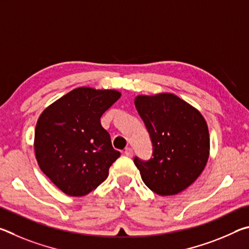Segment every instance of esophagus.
Listing matches in <instances>:
<instances>
[{"label":"esophagus","instance_id":"1","mask_svg":"<svg viewBox=\"0 0 249 249\" xmlns=\"http://www.w3.org/2000/svg\"><path fill=\"white\" fill-rule=\"evenodd\" d=\"M124 154H125L126 156H128V157H132V156H133V149L130 148V147H127V148L125 149Z\"/></svg>","mask_w":249,"mask_h":249}]
</instances>
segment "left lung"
<instances>
[{
	"label": "left lung",
	"instance_id": "1",
	"mask_svg": "<svg viewBox=\"0 0 249 249\" xmlns=\"http://www.w3.org/2000/svg\"><path fill=\"white\" fill-rule=\"evenodd\" d=\"M135 107L153 142V158L135 157V166L153 192L178 195L199 178L208 162V124L196 107L172 93L137 95Z\"/></svg>",
	"mask_w": 249,
	"mask_h": 249
}]
</instances>
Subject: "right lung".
Returning a JSON list of instances; mask_svg holds the SVG:
<instances>
[{"label":"right lung","instance_id":"1","mask_svg":"<svg viewBox=\"0 0 249 249\" xmlns=\"http://www.w3.org/2000/svg\"><path fill=\"white\" fill-rule=\"evenodd\" d=\"M121 95L116 90L77 88L40 114L34 140L37 162L66 195L83 196L94 190L121 156L100 122Z\"/></svg>","mask_w":249,"mask_h":249}]
</instances>
